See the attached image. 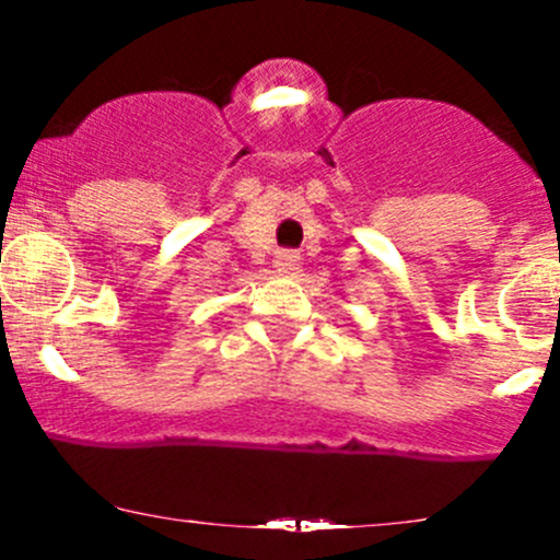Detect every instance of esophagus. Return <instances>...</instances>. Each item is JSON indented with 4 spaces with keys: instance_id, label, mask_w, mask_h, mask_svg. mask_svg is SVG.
Listing matches in <instances>:
<instances>
[{
    "instance_id": "obj_1",
    "label": "esophagus",
    "mask_w": 560,
    "mask_h": 560,
    "mask_svg": "<svg viewBox=\"0 0 560 560\" xmlns=\"http://www.w3.org/2000/svg\"><path fill=\"white\" fill-rule=\"evenodd\" d=\"M298 262H301V254L292 252V248H281V252L276 254V268H279L281 273H292V270H298Z\"/></svg>"
}]
</instances>
